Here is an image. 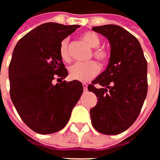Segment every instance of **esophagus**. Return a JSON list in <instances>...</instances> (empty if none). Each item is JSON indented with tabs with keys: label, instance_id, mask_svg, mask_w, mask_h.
<instances>
[{
	"label": "esophagus",
	"instance_id": "obj_1",
	"mask_svg": "<svg viewBox=\"0 0 160 160\" xmlns=\"http://www.w3.org/2000/svg\"><path fill=\"white\" fill-rule=\"evenodd\" d=\"M82 87H83V89H84V91H87V89H88V84L87 83H82Z\"/></svg>",
	"mask_w": 160,
	"mask_h": 160
}]
</instances>
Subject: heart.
<instances>
[{
    "mask_svg": "<svg viewBox=\"0 0 160 160\" xmlns=\"http://www.w3.org/2000/svg\"><path fill=\"white\" fill-rule=\"evenodd\" d=\"M82 39L86 44L92 48H96L100 46L101 40L99 37L91 31L83 32L82 34ZM59 53L61 58L64 62L71 61V54L69 50V40L64 39L60 45ZM93 55L96 59L101 62H104L108 58V52L102 48H96L93 52ZM100 67L96 62L91 61L89 63H77L73 64L70 70L69 74L72 79L80 82H88L96 77L99 73Z\"/></svg>",
    "mask_w": 160,
    "mask_h": 160,
    "instance_id": "heart-1",
    "label": "heart"
}]
</instances>
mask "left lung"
I'll use <instances>...</instances> for the list:
<instances>
[{
    "label": "left lung",
    "mask_w": 160,
    "mask_h": 160,
    "mask_svg": "<svg viewBox=\"0 0 160 160\" xmlns=\"http://www.w3.org/2000/svg\"><path fill=\"white\" fill-rule=\"evenodd\" d=\"M92 30L108 39L111 50L106 70L88 86L98 97L89 112L91 123L101 133L119 134L135 122L147 97V62L139 40L124 28L104 25Z\"/></svg>",
    "instance_id": "1"
}]
</instances>
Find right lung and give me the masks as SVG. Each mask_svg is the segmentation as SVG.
<instances>
[{
    "label": "right lung",
    "instance_id": "obj_1",
    "mask_svg": "<svg viewBox=\"0 0 160 160\" xmlns=\"http://www.w3.org/2000/svg\"><path fill=\"white\" fill-rule=\"evenodd\" d=\"M78 25L42 24L20 38L8 68L10 97L27 125L40 134L64 128L83 90L79 81H62L68 71L60 57L61 42ZM60 80L54 86L52 80Z\"/></svg>",
    "mask_w": 160,
    "mask_h": 160
}]
</instances>
